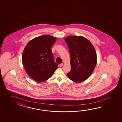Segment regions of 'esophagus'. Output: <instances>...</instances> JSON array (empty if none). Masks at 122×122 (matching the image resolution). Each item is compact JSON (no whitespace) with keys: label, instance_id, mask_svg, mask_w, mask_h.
<instances>
[{"label":"esophagus","instance_id":"1","mask_svg":"<svg viewBox=\"0 0 122 122\" xmlns=\"http://www.w3.org/2000/svg\"><path fill=\"white\" fill-rule=\"evenodd\" d=\"M63 65H64V64H63V63H61V64H60L59 66H60V67H62V66H63Z\"/></svg>","mask_w":122,"mask_h":122}]
</instances>
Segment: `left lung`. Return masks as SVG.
I'll return each mask as SVG.
<instances>
[{"label":"left lung","mask_w":122,"mask_h":122,"mask_svg":"<svg viewBox=\"0 0 122 122\" xmlns=\"http://www.w3.org/2000/svg\"><path fill=\"white\" fill-rule=\"evenodd\" d=\"M70 54L71 70L67 77L75 82H83L92 75L97 64L96 51L88 39L82 36L66 37Z\"/></svg>","instance_id":"obj_1"}]
</instances>
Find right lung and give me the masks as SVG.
Wrapping results in <instances>:
<instances>
[{"label":"right lung","instance_id":"add662e5","mask_svg":"<svg viewBox=\"0 0 122 122\" xmlns=\"http://www.w3.org/2000/svg\"><path fill=\"white\" fill-rule=\"evenodd\" d=\"M57 38L43 35L31 40L25 47L22 63L27 74L37 82H42L52 76L58 68L51 51Z\"/></svg>","mask_w":122,"mask_h":122}]
</instances>
